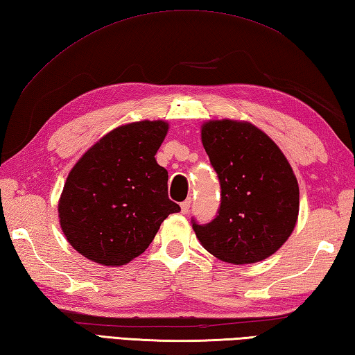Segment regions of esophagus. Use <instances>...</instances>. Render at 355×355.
<instances>
[{"label":"esophagus","mask_w":355,"mask_h":355,"mask_svg":"<svg viewBox=\"0 0 355 355\" xmlns=\"http://www.w3.org/2000/svg\"><path fill=\"white\" fill-rule=\"evenodd\" d=\"M191 203H192V200L188 198V200H184V202H183L182 205H180V206H182V212H183V214H188L189 208H191Z\"/></svg>","instance_id":"1"}]
</instances>
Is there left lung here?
Returning <instances> with one entry per match:
<instances>
[{
	"label": "left lung",
	"mask_w": 355,
	"mask_h": 355,
	"mask_svg": "<svg viewBox=\"0 0 355 355\" xmlns=\"http://www.w3.org/2000/svg\"><path fill=\"white\" fill-rule=\"evenodd\" d=\"M202 143L220 182V208L214 220L192 218L197 239L218 259L253 263L267 259L296 225L300 188L281 149L245 121H208Z\"/></svg>",
	"instance_id": "obj_1"
}]
</instances>
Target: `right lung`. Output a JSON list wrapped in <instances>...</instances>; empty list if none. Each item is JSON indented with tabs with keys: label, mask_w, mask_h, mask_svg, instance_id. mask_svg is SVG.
Segmentation results:
<instances>
[{
	"label": "right lung",
	"mask_w": 355,
	"mask_h": 355,
	"mask_svg": "<svg viewBox=\"0 0 355 355\" xmlns=\"http://www.w3.org/2000/svg\"><path fill=\"white\" fill-rule=\"evenodd\" d=\"M169 124L139 121L102 137L71 169L59 200L67 241L87 259L124 266L144 253L180 206L157 159Z\"/></svg>",
	"instance_id": "1"
}]
</instances>
